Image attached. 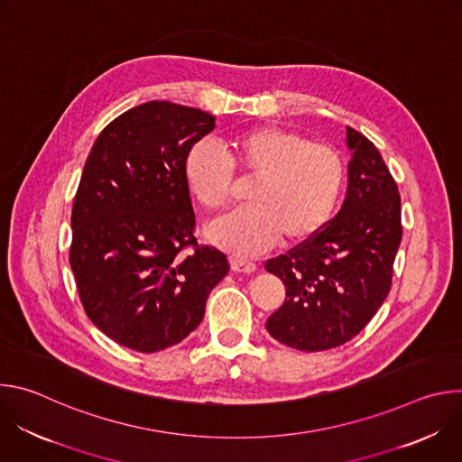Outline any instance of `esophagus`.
I'll use <instances>...</instances> for the list:
<instances>
[{
	"mask_svg": "<svg viewBox=\"0 0 462 462\" xmlns=\"http://www.w3.org/2000/svg\"><path fill=\"white\" fill-rule=\"evenodd\" d=\"M230 267L234 273H243V274H250L255 271V263H252L250 259L243 257V255H232L230 257Z\"/></svg>",
	"mask_w": 462,
	"mask_h": 462,
	"instance_id": "34e87169",
	"label": "esophagus"
}]
</instances>
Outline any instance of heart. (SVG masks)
Segmentation results:
<instances>
[{
    "label": "heart",
    "instance_id": "b5f03b06",
    "mask_svg": "<svg viewBox=\"0 0 462 462\" xmlns=\"http://www.w3.org/2000/svg\"><path fill=\"white\" fill-rule=\"evenodd\" d=\"M226 155L208 143H197L184 161V177L195 201L208 212L228 207L234 168L254 179L248 208L210 228L221 246L257 254L280 237L294 245L314 237L331 219L344 189V161L333 148L307 143L294 131L263 125L232 134Z\"/></svg>",
    "mask_w": 462,
    "mask_h": 462
}]
</instances>
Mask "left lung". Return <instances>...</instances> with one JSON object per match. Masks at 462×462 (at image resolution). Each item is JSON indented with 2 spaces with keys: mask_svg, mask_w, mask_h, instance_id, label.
<instances>
[{
  "mask_svg": "<svg viewBox=\"0 0 462 462\" xmlns=\"http://www.w3.org/2000/svg\"><path fill=\"white\" fill-rule=\"evenodd\" d=\"M347 148V193L337 217L265 263L287 294L267 331L298 351H327L355 338L391 289L402 239L399 186L376 146L349 125Z\"/></svg>",
  "mask_w": 462,
  "mask_h": 462,
  "instance_id": "8db88e82",
  "label": "left lung"
}]
</instances>
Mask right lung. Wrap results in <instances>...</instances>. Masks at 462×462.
I'll return each mask as SVG.
<instances>
[{"label":"right lung","mask_w":462,"mask_h":462,"mask_svg":"<svg viewBox=\"0 0 462 462\" xmlns=\"http://www.w3.org/2000/svg\"><path fill=\"white\" fill-rule=\"evenodd\" d=\"M214 127L210 113L152 100L109 122L88 155L69 263L86 314L127 349L182 342L230 271L221 250L197 245L184 177L189 148Z\"/></svg>","instance_id":"right-lung-1"}]
</instances>
